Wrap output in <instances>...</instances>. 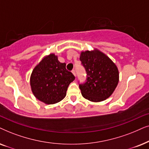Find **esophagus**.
Segmentation results:
<instances>
[{"mask_svg": "<svg viewBox=\"0 0 149 149\" xmlns=\"http://www.w3.org/2000/svg\"><path fill=\"white\" fill-rule=\"evenodd\" d=\"M71 72H72V73L73 75H74V76H76V71L74 70V69H73V70H72V71H71Z\"/></svg>", "mask_w": 149, "mask_h": 149, "instance_id": "34e87169", "label": "esophagus"}]
</instances>
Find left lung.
<instances>
[{"label": "left lung", "instance_id": "obj_1", "mask_svg": "<svg viewBox=\"0 0 149 149\" xmlns=\"http://www.w3.org/2000/svg\"><path fill=\"white\" fill-rule=\"evenodd\" d=\"M80 60L87 75L86 82L79 84L82 96L93 102L106 100L118 85L119 73L116 65L97 49L82 52Z\"/></svg>", "mask_w": 149, "mask_h": 149}]
</instances>
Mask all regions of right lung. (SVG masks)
I'll return each instance as SVG.
<instances>
[{
    "label": "right lung",
    "instance_id": "obj_1",
    "mask_svg": "<svg viewBox=\"0 0 149 149\" xmlns=\"http://www.w3.org/2000/svg\"><path fill=\"white\" fill-rule=\"evenodd\" d=\"M74 80L73 73L66 69V64L59 62L54 54H50L35 66L30 83L37 100L45 104H54L65 98L69 84Z\"/></svg>",
    "mask_w": 149,
    "mask_h": 149
}]
</instances>
